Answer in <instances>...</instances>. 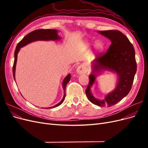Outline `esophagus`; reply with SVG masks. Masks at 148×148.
<instances>
[{
  "label": "esophagus",
  "mask_w": 148,
  "mask_h": 148,
  "mask_svg": "<svg viewBox=\"0 0 148 148\" xmlns=\"http://www.w3.org/2000/svg\"><path fill=\"white\" fill-rule=\"evenodd\" d=\"M87 71H88V68L84 64H81L80 65H79L77 69V72L78 74L86 73Z\"/></svg>",
  "instance_id": "esophagus-1"
}]
</instances>
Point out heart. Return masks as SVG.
<instances>
[{
  "label": "heart",
  "instance_id": "obj_1",
  "mask_svg": "<svg viewBox=\"0 0 148 148\" xmlns=\"http://www.w3.org/2000/svg\"><path fill=\"white\" fill-rule=\"evenodd\" d=\"M96 47L97 48L98 50H102V49H103V47H104V46H103V44L102 42H97L96 44Z\"/></svg>",
  "mask_w": 148,
  "mask_h": 148
}]
</instances>
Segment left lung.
<instances>
[{
    "mask_svg": "<svg viewBox=\"0 0 148 148\" xmlns=\"http://www.w3.org/2000/svg\"><path fill=\"white\" fill-rule=\"evenodd\" d=\"M101 35L109 39L111 44L105 53H100L92 62V71L89 76V82L86 89L88 99L100 107H110L122 100L130 91L136 72L135 51L126 36L117 30L98 31ZM103 69L115 72L118 83L114 90L103 100H97L92 95L90 88L95 82L96 74Z\"/></svg>",
    "mask_w": 148,
    "mask_h": 148,
    "instance_id": "1",
    "label": "left lung"
}]
</instances>
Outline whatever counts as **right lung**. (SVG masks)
<instances>
[{
    "mask_svg": "<svg viewBox=\"0 0 148 148\" xmlns=\"http://www.w3.org/2000/svg\"><path fill=\"white\" fill-rule=\"evenodd\" d=\"M57 32L58 31L56 29H36L28 33L27 35H26L22 39L21 41L18 43L15 51V53H14L15 60H14V63H13V78H14L15 79V75L16 64V61H17V56L20 48L26 45H27L30 42H32L36 41H39V40H42V41H49V40L56 41V40H59L60 39V37L59 36V35L57 34ZM70 78H71V76H70V74L69 73L64 78L63 83H62V86H63L64 91V95L63 98H62V101L59 103H58V104H56V106L51 107H48L47 109L54 108V107L60 106L62 103L64 102L65 97V95H66L65 94L66 86L67 83L69 82Z\"/></svg>",
    "mask_w": 148,
    "mask_h": 148,
    "instance_id": "right-lung-1",
    "label": "right lung"
}]
</instances>
